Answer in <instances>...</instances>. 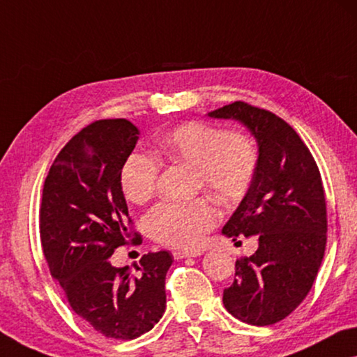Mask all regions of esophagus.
<instances>
[{
	"mask_svg": "<svg viewBox=\"0 0 357 357\" xmlns=\"http://www.w3.org/2000/svg\"><path fill=\"white\" fill-rule=\"evenodd\" d=\"M172 255L175 260H182V259H188V257H199L201 252L199 250H174Z\"/></svg>",
	"mask_w": 357,
	"mask_h": 357,
	"instance_id": "obj_1",
	"label": "esophagus"
}]
</instances>
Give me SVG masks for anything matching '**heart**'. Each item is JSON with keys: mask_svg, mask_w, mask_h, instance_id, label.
Instances as JSON below:
<instances>
[{"mask_svg": "<svg viewBox=\"0 0 357 357\" xmlns=\"http://www.w3.org/2000/svg\"><path fill=\"white\" fill-rule=\"evenodd\" d=\"M156 148L174 162L195 169L197 185L218 201L233 202L243 197L254 182L259 166V146L244 132H227L202 121L178 124L156 139ZM160 162L144 151L126 158L119 183L126 199L144 204L155 195ZM217 211L207 199L164 202L148 217L153 238L166 245L195 249L215 227Z\"/></svg>", "mask_w": 357, "mask_h": 357, "instance_id": "obj_1", "label": "heart"}]
</instances>
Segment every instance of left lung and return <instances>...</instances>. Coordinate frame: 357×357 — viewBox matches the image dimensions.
I'll return each mask as SVG.
<instances>
[{"label":"left lung","mask_w":357,"mask_h":357,"mask_svg":"<svg viewBox=\"0 0 357 357\" xmlns=\"http://www.w3.org/2000/svg\"><path fill=\"white\" fill-rule=\"evenodd\" d=\"M207 114L241 123L259 146L254 182L222 229L233 241L257 236L259 249L236 261L223 305L239 321L271 326L308 295L324 257L327 211L319 169L298 134L271 112L234 102Z\"/></svg>","instance_id":"obj_1"}]
</instances>
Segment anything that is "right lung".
I'll use <instances>...</instances> for the list:
<instances>
[{
    "mask_svg": "<svg viewBox=\"0 0 357 357\" xmlns=\"http://www.w3.org/2000/svg\"><path fill=\"white\" fill-rule=\"evenodd\" d=\"M139 135L128 119L86 126L49 169L40 209L43 252L52 278L76 314L116 340H134L160 322L174 261L166 250L142 257L135 271L108 260L132 236L119 172ZM134 239L139 243L140 234Z\"/></svg>",
    "mask_w": 357,
    "mask_h": 357,
    "instance_id": "1",
    "label": "right lung"
}]
</instances>
